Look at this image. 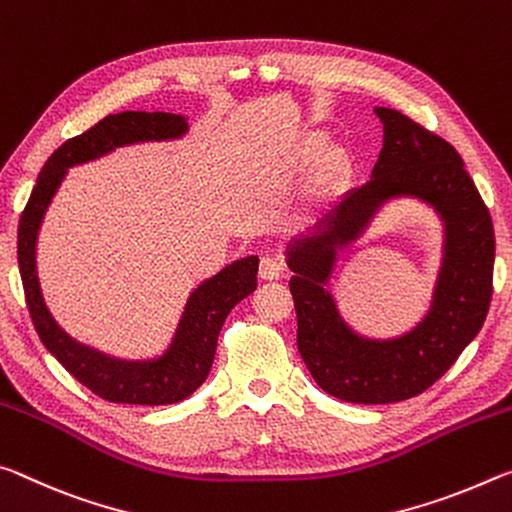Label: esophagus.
<instances>
[{
	"instance_id": "esophagus-1",
	"label": "esophagus",
	"mask_w": 512,
	"mask_h": 512,
	"mask_svg": "<svg viewBox=\"0 0 512 512\" xmlns=\"http://www.w3.org/2000/svg\"><path fill=\"white\" fill-rule=\"evenodd\" d=\"M283 272H286V265H283L279 256H263L261 258V265H258V274H261V279H267V281L281 279Z\"/></svg>"
}]
</instances>
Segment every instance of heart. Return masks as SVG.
<instances>
[{
  "label": "heart",
  "mask_w": 512,
  "mask_h": 512,
  "mask_svg": "<svg viewBox=\"0 0 512 512\" xmlns=\"http://www.w3.org/2000/svg\"><path fill=\"white\" fill-rule=\"evenodd\" d=\"M324 147V138L320 133H315V136L306 138L304 145L299 149V163H313L317 154L322 152ZM347 174V156L342 149H326L320 167H317V183H320L322 188H329L335 186L342 177Z\"/></svg>",
  "instance_id": "1"
}]
</instances>
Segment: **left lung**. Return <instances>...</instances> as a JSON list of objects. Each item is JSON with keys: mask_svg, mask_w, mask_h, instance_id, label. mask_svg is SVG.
I'll return each mask as SVG.
<instances>
[{"mask_svg": "<svg viewBox=\"0 0 512 512\" xmlns=\"http://www.w3.org/2000/svg\"><path fill=\"white\" fill-rule=\"evenodd\" d=\"M376 115L385 138L372 179L288 247L299 354L324 392L351 404H392L429 390L481 331L492 299V217L463 158L395 108L379 106ZM395 196H420L441 213L446 261L430 315L401 339L367 341L341 322L323 283L334 249L355 239Z\"/></svg>", "mask_w": 512, "mask_h": 512, "instance_id": "obj_1", "label": "left lung"}]
</instances>
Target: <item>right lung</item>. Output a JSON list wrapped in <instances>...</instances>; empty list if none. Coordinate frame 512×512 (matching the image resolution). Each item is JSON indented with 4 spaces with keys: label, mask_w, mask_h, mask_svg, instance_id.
<instances>
[{
    "label": "right lung",
    "mask_w": 512,
    "mask_h": 512,
    "mask_svg": "<svg viewBox=\"0 0 512 512\" xmlns=\"http://www.w3.org/2000/svg\"><path fill=\"white\" fill-rule=\"evenodd\" d=\"M188 122L174 113L127 111L106 115L77 138L65 140L47 158L24 206L18 226V265L31 322L58 363L97 397L113 404L163 406L190 397L211 372L217 335L231 308L256 290L258 258L247 256L224 267L192 292L170 349L156 360H120L72 340L49 315L36 274V238L40 222L67 167L99 158L115 147L145 140L179 138Z\"/></svg>",
    "instance_id": "add662e5"
}]
</instances>
